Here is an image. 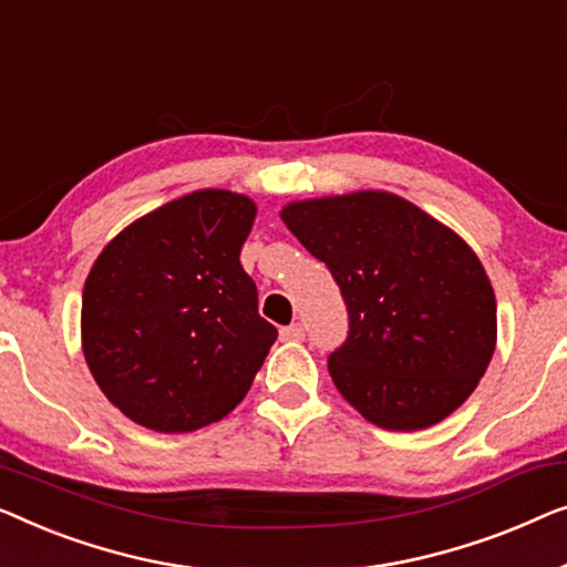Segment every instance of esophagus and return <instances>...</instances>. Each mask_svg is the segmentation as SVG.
Returning <instances> with one entry per match:
<instances>
[{
    "label": "esophagus",
    "mask_w": 567,
    "mask_h": 567,
    "mask_svg": "<svg viewBox=\"0 0 567 567\" xmlns=\"http://www.w3.org/2000/svg\"><path fill=\"white\" fill-rule=\"evenodd\" d=\"M302 337H306V331H302L300 323H290V326H285V329H280L282 341H300Z\"/></svg>",
    "instance_id": "obj_1"
}]
</instances>
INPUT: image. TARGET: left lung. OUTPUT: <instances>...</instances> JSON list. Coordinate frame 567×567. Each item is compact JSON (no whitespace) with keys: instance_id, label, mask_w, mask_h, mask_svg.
<instances>
[{"instance_id":"1","label":"left lung","mask_w":567,"mask_h":567,"mask_svg":"<svg viewBox=\"0 0 567 567\" xmlns=\"http://www.w3.org/2000/svg\"><path fill=\"white\" fill-rule=\"evenodd\" d=\"M280 218L344 295L349 337L329 357L339 393L390 432H419L457 411L488 370L498 331L475 251L380 189L290 203Z\"/></svg>"}]
</instances>
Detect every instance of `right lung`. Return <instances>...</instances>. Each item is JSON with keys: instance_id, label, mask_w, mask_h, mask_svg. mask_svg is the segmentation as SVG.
I'll return each instance as SVG.
<instances>
[{"instance_id": "right-lung-1", "label": "right lung", "mask_w": 567, "mask_h": 567, "mask_svg": "<svg viewBox=\"0 0 567 567\" xmlns=\"http://www.w3.org/2000/svg\"><path fill=\"white\" fill-rule=\"evenodd\" d=\"M254 218L251 197L197 189L133 220L94 259L84 360L135 424L195 432L249 393L277 339L238 259Z\"/></svg>"}]
</instances>
